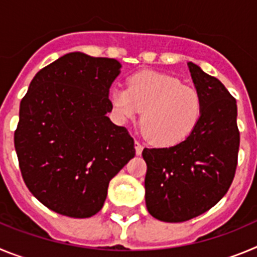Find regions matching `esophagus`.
<instances>
[{"instance_id": "esophagus-1", "label": "esophagus", "mask_w": 257, "mask_h": 257, "mask_svg": "<svg viewBox=\"0 0 257 257\" xmlns=\"http://www.w3.org/2000/svg\"><path fill=\"white\" fill-rule=\"evenodd\" d=\"M134 149H136V154L141 155L143 151V146L141 145L140 142H137V141H136V143H134Z\"/></svg>"}]
</instances>
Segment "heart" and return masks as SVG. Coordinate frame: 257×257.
Returning a JSON list of instances; mask_svg holds the SVG:
<instances>
[{"mask_svg": "<svg viewBox=\"0 0 257 257\" xmlns=\"http://www.w3.org/2000/svg\"><path fill=\"white\" fill-rule=\"evenodd\" d=\"M112 112L119 123L137 119L154 145L172 147L193 133L202 115V97L193 87L178 78L157 71L143 70L126 80V88L112 87Z\"/></svg>", "mask_w": 257, "mask_h": 257, "instance_id": "heart-1", "label": "heart"}]
</instances>
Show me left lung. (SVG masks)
Wrapping results in <instances>:
<instances>
[{"mask_svg": "<svg viewBox=\"0 0 257 257\" xmlns=\"http://www.w3.org/2000/svg\"><path fill=\"white\" fill-rule=\"evenodd\" d=\"M202 97V115L179 145L145 149L146 206L157 220L182 223L206 212L224 197L237 168V103L223 83L187 64Z\"/></svg>", "mask_w": 257, "mask_h": 257, "instance_id": "1", "label": "left lung"}]
</instances>
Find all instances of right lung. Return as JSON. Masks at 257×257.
Segmentation results:
<instances>
[{"mask_svg":"<svg viewBox=\"0 0 257 257\" xmlns=\"http://www.w3.org/2000/svg\"><path fill=\"white\" fill-rule=\"evenodd\" d=\"M121 64L70 52L32 79L14 136L23 179L46 207L89 218L103 206L110 180L136 155L112 123L108 91Z\"/></svg>","mask_w":257,"mask_h":257,"instance_id":"obj_1","label":"right lung"}]
</instances>
